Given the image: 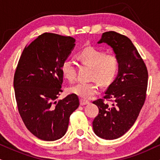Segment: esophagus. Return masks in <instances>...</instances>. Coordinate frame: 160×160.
<instances>
[{"label":"esophagus","mask_w":160,"mask_h":160,"mask_svg":"<svg viewBox=\"0 0 160 160\" xmlns=\"http://www.w3.org/2000/svg\"><path fill=\"white\" fill-rule=\"evenodd\" d=\"M89 103V101H87V100H85V99H80V105L83 106V105H86V104H88V103Z\"/></svg>","instance_id":"34e87169"}]
</instances>
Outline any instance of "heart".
<instances>
[{"label":"heart","mask_w":160,"mask_h":160,"mask_svg":"<svg viewBox=\"0 0 160 160\" xmlns=\"http://www.w3.org/2000/svg\"><path fill=\"white\" fill-rule=\"evenodd\" d=\"M79 60L91 66L92 78L95 79L90 82H80L71 86L70 92L78 95L82 99H90L99 92V81L103 85L110 84L118 74L120 68V61L116 53L113 52L106 53L104 50L88 46L78 53ZM61 72L63 77L69 81L76 78V65L70 59H65L61 65Z\"/></svg>","instance_id":"b5f03b06"}]
</instances>
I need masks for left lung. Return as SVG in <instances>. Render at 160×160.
I'll use <instances>...</instances> for the list:
<instances>
[{
  "label": "left lung",
  "instance_id": "obj_1",
  "mask_svg": "<svg viewBox=\"0 0 160 160\" xmlns=\"http://www.w3.org/2000/svg\"><path fill=\"white\" fill-rule=\"evenodd\" d=\"M103 42L112 48L120 68L103 98L93 101L99 112L92 127L98 136L112 140L126 133L137 119L145 101L148 73L145 62L128 37L115 31L105 32L98 43Z\"/></svg>",
  "mask_w": 160,
  "mask_h": 160
}]
</instances>
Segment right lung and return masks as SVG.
Listing matches in <instances>:
<instances>
[{
    "mask_svg": "<svg viewBox=\"0 0 160 160\" xmlns=\"http://www.w3.org/2000/svg\"><path fill=\"white\" fill-rule=\"evenodd\" d=\"M74 42L71 36L45 32L25 47L15 69L13 83L18 112L29 131L44 141L62 137L70 115L80 105L75 94L56 101L62 92V63Z\"/></svg>",
    "mask_w": 160,
    "mask_h": 160,
    "instance_id": "add662e5",
    "label": "right lung"
}]
</instances>
